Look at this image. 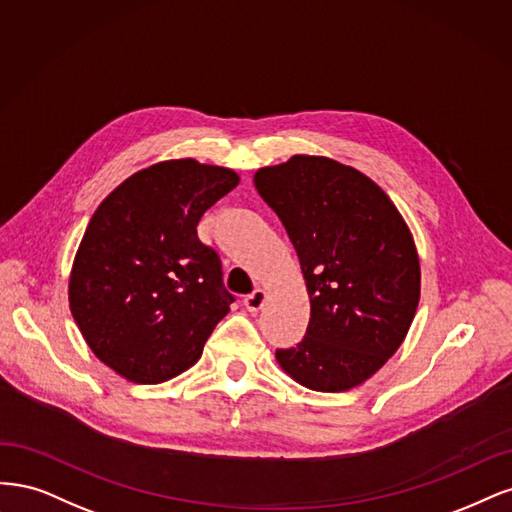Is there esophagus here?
<instances>
[{
  "instance_id": "1",
  "label": "esophagus",
  "mask_w": 512,
  "mask_h": 512,
  "mask_svg": "<svg viewBox=\"0 0 512 512\" xmlns=\"http://www.w3.org/2000/svg\"><path fill=\"white\" fill-rule=\"evenodd\" d=\"M263 304H266V291H263V289H255L251 295H246V298H244V306L249 312L261 310Z\"/></svg>"
}]
</instances>
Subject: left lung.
Here are the masks:
<instances>
[{
  "instance_id": "1",
  "label": "left lung",
  "mask_w": 512,
  "mask_h": 512,
  "mask_svg": "<svg viewBox=\"0 0 512 512\" xmlns=\"http://www.w3.org/2000/svg\"><path fill=\"white\" fill-rule=\"evenodd\" d=\"M283 221L310 295L306 336L276 361L300 385L346 391L398 351L415 319V240L387 193L355 168L295 155L255 174Z\"/></svg>"
}]
</instances>
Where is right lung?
<instances>
[{"mask_svg":"<svg viewBox=\"0 0 512 512\" xmlns=\"http://www.w3.org/2000/svg\"><path fill=\"white\" fill-rule=\"evenodd\" d=\"M240 178L172 159L136 172L91 217L70 276V310L91 351L127 381H170L200 359L236 298L202 214Z\"/></svg>","mask_w":512,"mask_h":512,"instance_id":"add662e5","label":"right lung"}]
</instances>
